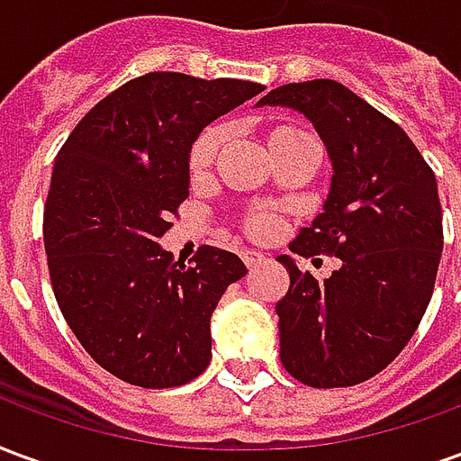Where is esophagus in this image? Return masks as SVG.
Listing matches in <instances>:
<instances>
[{
    "mask_svg": "<svg viewBox=\"0 0 461 461\" xmlns=\"http://www.w3.org/2000/svg\"><path fill=\"white\" fill-rule=\"evenodd\" d=\"M241 259H244V264L249 267V269H257V267H261L264 264V254H259V251H241Z\"/></svg>",
    "mask_w": 461,
    "mask_h": 461,
    "instance_id": "obj_1",
    "label": "esophagus"
}]
</instances>
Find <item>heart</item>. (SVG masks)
Segmentation results:
<instances>
[{"instance_id":"heart-1","label":"heart","mask_w":461,"mask_h":461,"mask_svg":"<svg viewBox=\"0 0 461 461\" xmlns=\"http://www.w3.org/2000/svg\"><path fill=\"white\" fill-rule=\"evenodd\" d=\"M303 140H311L309 132H303L296 125H276V128H271L267 132V142H269L274 158ZM221 142H224V131H221L220 125L204 128L192 140L190 152H187V175H190L192 182H202L210 175L212 165H214V160H217V155L221 150ZM241 227L254 240H269L271 234L279 230V217L274 212L267 210H249L244 214Z\"/></svg>"}]
</instances>
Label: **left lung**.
<instances>
[{
  "label": "left lung",
  "mask_w": 461,
  "mask_h": 461,
  "mask_svg": "<svg viewBox=\"0 0 461 461\" xmlns=\"http://www.w3.org/2000/svg\"><path fill=\"white\" fill-rule=\"evenodd\" d=\"M259 105H289L319 131L333 162L329 200L289 249L339 257L319 281L289 257L276 303L281 363L309 387H348L385 370L425 316L442 257L432 167L407 132L330 78L286 84Z\"/></svg>",
  "instance_id": "8db88e82"
}]
</instances>
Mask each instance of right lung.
Masks as SVG:
<instances>
[{"mask_svg":"<svg viewBox=\"0 0 461 461\" xmlns=\"http://www.w3.org/2000/svg\"><path fill=\"white\" fill-rule=\"evenodd\" d=\"M261 91L152 71L98 101L56 155L44 204L56 303L86 353L122 383L177 387L210 366L212 311L247 267L207 244L185 267L158 240L190 194L197 132Z\"/></svg>","mask_w":461,"mask_h":461,"instance_id":"obj_1","label":"right lung"}]
</instances>
